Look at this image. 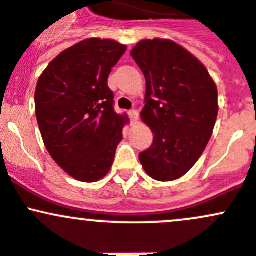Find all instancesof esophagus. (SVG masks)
<instances>
[{
	"label": "esophagus",
	"instance_id": "1",
	"mask_svg": "<svg viewBox=\"0 0 256 256\" xmlns=\"http://www.w3.org/2000/svg\"><path fill=\"white\" fill-rule=\"evenodd\" d=\"M128 118H130V120L132 121V122H136L138 118V112H136V110H130V112H128Z\"/></svg>",
	"mask_w": 256,
	"mask_h": 256
}]
</instances>
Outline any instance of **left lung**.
I'll list each match as a JSON object with an SVG mask.
<instances>
[{"instance_id":"left-lung-1","label":"left lung","mask_w":256,"mask_h":256,"mask_svg":"<svg viewBox=\"0 0 256 256\" xmlns=\"http://www.w3.org/2000/svg\"><path fill=\"white\" fill-rule=\"evenodd\" d=\"M131 56L146 79L141 118L154 135L138 158L154 180H177L194 166L213 132L216 82L194 56L172 40H141Z\"/></svg>"}]
</instances>
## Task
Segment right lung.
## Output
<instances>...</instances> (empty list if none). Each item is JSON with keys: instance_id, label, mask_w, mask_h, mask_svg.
I'll return each instance as SVG.
<instances>
[{"instance_id": "add662e5", "label": "right lung", "mask_w": 256, "mask_h": 256, "mask_svg": "<svg viewBox=\"0 0 256 256\" xmlns=\"http://www.w3.org/2000/svg\"><path fill=\"white\" fill-rule=\"evenodd\" d=\"M126 46L85 40L49 63L36 88V116L52 158L73 178L96 182L112 168L126 116L108 86Z\"/></svg>"}]
</instances>
